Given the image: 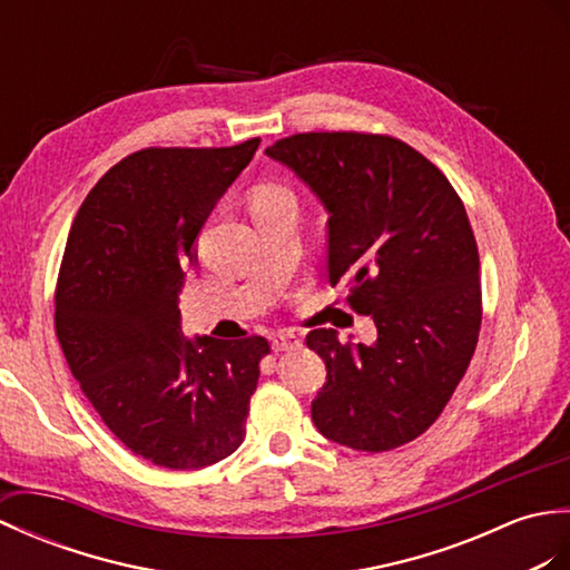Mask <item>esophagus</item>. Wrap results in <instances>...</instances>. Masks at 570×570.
I'll return each instance as SVG.
<instances>
[{
	"label": "esophagus",
	"mask_w": 570,
	"mask_h": 570,
	"mask_svg": "<svg viewBox=\"0 0 570 570\" xmlns=\"http://www.w3.org/2000/svg\"><path fill=\"white\" fill-rule=\"evenodd\" d=\"M271 346H273V351H293V348L302 346V341L293 332H281V334L271 336Z\"/></svg>",
	"instance_id": "34e87169"
}]
</instances>
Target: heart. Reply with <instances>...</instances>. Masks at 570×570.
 Instances as JSON below:
<instances>
[{"mask_svg":"<svg viewBox=\"0 0 570 570\" xmlns=\"http://www.w3.org/2000/svg\"><path fill=\"white\" fill-rule=\"evenodd\" d=\"M281 197H289L287 189L277 187V185H263L258 187L256 197H253V202H265V199H281Z\"/></svg>","mask_w":570,"mask_h":570,"instance_id":"heart-1","label":"heart"}]
</instances>
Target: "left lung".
<instances>
[{
    "mask_svg": "<svg viewBox=\"0 0 570 570\" xmlns=\"http://www.w3.org/2000/svg\"><path fill=\"white\" fill-rule=\"evenodd\" d=\"M328 214V283L375 322L373 344H341L314 328L326 365L312 422L341 446L390 451L444 412L480 332V261L456 189L392 136L295 134L265 148Z\"/></svg>",
    "mask_w": 570,
    "mask_h": 570,
    "instance_id": "1",
    "label": "left lung"
}]
</instances>
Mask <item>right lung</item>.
Masks as SVG:
<instances>
[{
    "instance_id": "1",
    "label": "right lung",
    "mask_w": 570,
    "mask_h": 570,
    "mask_svg": "<svg viewBox=\"0 0 570 570\" xmlns=\"http://www.w3.org/2000/svg\"><path fill=\"white\" fill-rule=\"evenodd\" d=\"M261 138L232 148H146L119 160L72 222L56 334L87 400L126 449L195 471L242 446L263 336L187 338L180 289L212 209Z\"/></svg>"
}]
</instances>
